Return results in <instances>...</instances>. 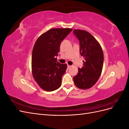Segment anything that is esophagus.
I'll return each mask as SVG.
<instances>
[{"instance_id": "obj_1", "label": "esophagus", "mask_w": 129, "mask_h": 129, "mask_svg": "<svg viewBox=\"0 0 129 129\" xmlns=\"http://www.w3.org/2000/svg\"><path fill=\"white\" fill-rule=\"evenodd\" d=\"M71 67V66H70V65H67V68H68V69H69Z\"/></svg>"}]
</instances>
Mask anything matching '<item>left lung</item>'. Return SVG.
I'll use <instances>...</instances> for the list:
<instances>
[{"label": "left lung", "instance_id": "1", "mask_svg": "<svg viewBox=\"0 0 129 129\" xmlns=\"http://www.w3.org/2000/svg\"><path fill=\"white\" fill-rule=\"evenodd\" d=\"M74 34L80 41V54L85 61L82 68L73 77L76 86L81 89L92 87L102 73L104 56L102 47L96 39L87 31L74 29Z\"/></svg>", "mask_w": 129, "mask_h": 129}]
</instances>
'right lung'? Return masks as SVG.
I'll use <instances>...</instances> for the list:
<instances>
[{
    "mask_svg": "<svg viewBox=\"0 0 129 129\" xmlns=\"http://www.w3.org/2000/svg\"><path fill=\"white\" fill-rule=\"evenodd\" d=\"M73 29L52 28L41 34L34 45L32 56V72L39 87L47 91L60 88L62 76L67 68V64L57 61L61 41Z\"/></svg>",
    "mask_w": 129,
    "mask_h": 129,
    "instance_id": "add662e5",
    "label": "right lung"
}]
</instances>
